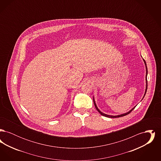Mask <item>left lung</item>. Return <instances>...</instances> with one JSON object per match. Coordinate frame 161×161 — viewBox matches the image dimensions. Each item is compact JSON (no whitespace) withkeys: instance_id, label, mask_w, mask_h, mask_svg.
I'll return each mask as SVG.
<instances>
[{"instance_id":"1","label":"left lung","mask_w":161,"mask_h":161,"mask_svg":"<svg viewBox=\"0 0 161 161\" xmlns=\"http://www.w3.org/2000/svg\"><path fill=\"white\" fill-rule=\"evenodd\" d=\"M143 59V58H142ZM143 61L144 62V64H145V66H146V91H145V93H144V97H143V98H142V99L144 98V97H145V95H146V92H147V74H148V70H147V64H146V62L144 59H143ZM93 103H94V105H95V107L96 108V109L98 110V112L100 113V114L101 115H103V116H106V117H108V118H119V117H121V116H125V115H128V114H129L130 112L135 108V107L136 106H135L134 107H133L131 110H130L129 112H126V113H124V114H121V115H107V114H104V113H103L102 112H101L100 110V109L98 108L97 107V104H96V103H95V99H94V97H93Z\"/></svg>"}]
</instances>
